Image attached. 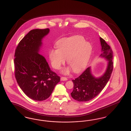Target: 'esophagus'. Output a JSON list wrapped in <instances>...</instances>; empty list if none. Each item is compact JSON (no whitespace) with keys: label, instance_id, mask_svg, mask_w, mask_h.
<instances>
[{"label":"esophagus","instance_id":"obj_1","mask_svg":"<svg viewBox=\"0 0 131 131\" xmlns=\"http://www.w3.org/2000/svg\"><path fill=\"white\" fill-rule=\"evenodd\" d=\"M60 79H61V81H66V80H67L68 79H67V78L66 77H62L60 78Z\"/></svg>","mask_w":131,"mask_h":131}]
</instances>
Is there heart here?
I'll return each instance as SVG.
<instances>
[{"mask_svg":"<svg viewBox=\"0 0 131 131\" xmlns=\"http://www.w3.org/2000/svg\"><path fill=\"white\" fill-rule=\"evenodd\" d=\"M57 49H51L49 58L53 68L60 69L67 59L68 65L74 72H79L85 68L90 59L92 47L82 36H74L62 39L56 43ZM69 69L63 71L69 72Z\"/></svg>","mask_w":131,"mask_h":131,"instance_id":"obj_1","label":"heart"}]
</instances>
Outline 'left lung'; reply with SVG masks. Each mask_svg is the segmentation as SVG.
Returning <instances> with one entry per match:
<instances>
[{
  "label": "left lung",
  "mask_w": 131,
  "mask_h": 131,
  "mask_svg": "<svg viewBox=\"0 0 131 131\" xmlns=\"http://www.w3.org/2000/svg\"><path fill=\"white\" fill-rule=\"evenodd\" d=\"M100 39L103 52L101 56L108 60L107 68L104 75L98 78L92 75L90 67H88L80 76L72 80L73 90L71 94L74 99L78 102L89 101L98 95L106 86L112 72V50L103 38L100 37Z\"/></svg>",
  "instance_id": "left-lung-1"
}]
</instances>
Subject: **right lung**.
I'll return each mask as SVG.
<instances>
[{
	"label": "right lung",
	"instance_id": "1",
	"mask_svg": "<svg viewBox=\"0 0 131 131\" xmlns=\"http://www.w3.org/2000/svg\"><path fill=\"white\" fill-rule=\"evenodd\" d=\"M49 32L48 28L30 30L19 42L14 54V74L19 86L29 98L38 101L49 98L60 81V77L39 53L41 39Z\"/></svg>",
	"mask_w": 131,
	"mask_h": 131
}]
</instances>
